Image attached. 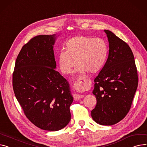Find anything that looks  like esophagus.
<instances>
[{"label": "esophagus", "instance_id": "esophagus-1", "mask_svg": "<svg viewBox=\"0 0 147 147\" xmlns=\"http://www.w3.org/2000/svg\"><path fill=\"white\" fill-rule=\"evenodd\" d=\"M75 84H80V80H77L76 82H75ZM84 97V95H80L78 94H74V99L75 100H79Z\"/></svg>", "mask_w": 147, "mask_h": 147}]
</instances>
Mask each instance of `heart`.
Here are the masks:
<instances>
[{
	"instance_id": "b5f03b06",
	"label": "heart",
	"mask_w": 147,
	"mask_h": 147,
	"mask_svg": "<svg viewBox=\"0 0 147 147\" xmlns=\"http://www.w3.org/2000/svg\"><path fill=\"white\" fill-rule=\"evenodd\" d=\"M65 49V51L60 52L57 57L60 70L64 74H70L77 63L79 66L74 74L76 76L88 71L98 72L103 67L108 52L104 40L85 36L71 38L67 42Z\"/></svg>"
}]
</instances>
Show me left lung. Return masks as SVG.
<instances>
[{
    "mask_svg": "<svg viewBox=\"0 0 147 147\" xmlns=\"http://www.w3.org/2000/svg\"><path fill=\"white\" fill-rule=\"evenodd\" d=\"M104 31L109 41V55L94 80L93 94L97 103L91 115L97 123L108 126L119 122L128 113L138 77L129 45L112 32Z\"/></svg>",
    "mask_w": 147,
    "mask_h": 147,
    "instance_id": "left-lung-1",
    "label": "left lung"
}]
</instances>
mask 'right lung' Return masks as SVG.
Segmentation results:
<instances>
[{"instance_id": "obj_1", "label": "right lung", "mask_w": 147, "mask_h": 147, "mask_svg": "<svg viewBox=\"0 0 147 147\" xmlns=\"http://www.w3.org/2000/svg\"><path fill=\"white\" fill-rule=\"evenodd\" d=\"M57 37L38 35L24 45L16 58L12 80L16 98L27 118L50 131L69 123L73 102L69 83L55 70L53 48Z\"/></svg>"}]
</instances>
